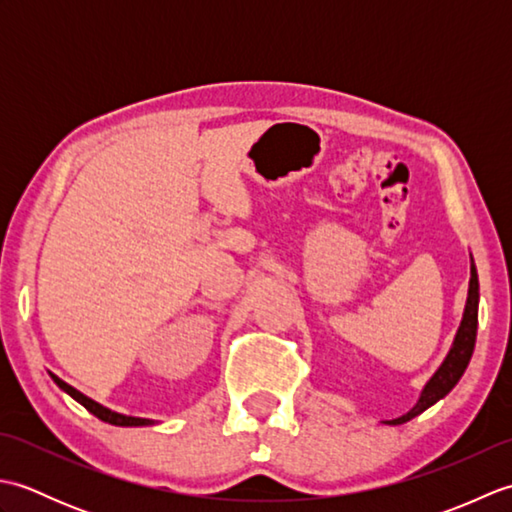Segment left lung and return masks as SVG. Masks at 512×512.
Instances as JSON below:
<instances>
[{
	"label": "left lung",
	"mask_w": 512,
	"mask_h": 512,
	"mask_svg": "<svg viewBox=\"0 0 512 512\" xmlns=\"http://www.w3.org/2000/svg\"><path fill=\"white\" fill-rule=\"evenodd\" d=\"M477 301H480V284H477V270L471 264V284H469V299H466V308H464V317L460 323V330L455 334V341L451 352L444 358V363L433 378L427 383V387L422 389V396L405 416H400L396 420H389V424H402L411 418H416L418 413L424 409H429L431 405H436L440 398H444L449 391L458 385V380L462 378L466 365H469L471 356H473V347H475V336H477Z\"/></svg>",
	"instance_id": "obj_1"
}]
</instances>
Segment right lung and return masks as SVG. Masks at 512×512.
<instances>
[{"mask_svg": "<svg viewBox=\"0 0 512 512\" xmlns=\"http://www.w3.org/2000/svg\"><path fill=\"white\" fill-rule=\"evenodd\" d=\"M50 376H52L54 383H57V385L65 391V394H70L76 402H81V405H83L85 409H88L90 413H94V416L99 418V420H103V422L116 424V427H145V424H154V420H147V418H134V416H123V413H116V411L105 409L103 405H99V402H94L92 398L83 396L81 391H76L72 385L63 383V380H61L59 376H54V374H50Z\"/></svg>", "mask_w": 512, "mask_h": 512, "instance_id": "add662e5", "label": "right lung"}]
</instances>
